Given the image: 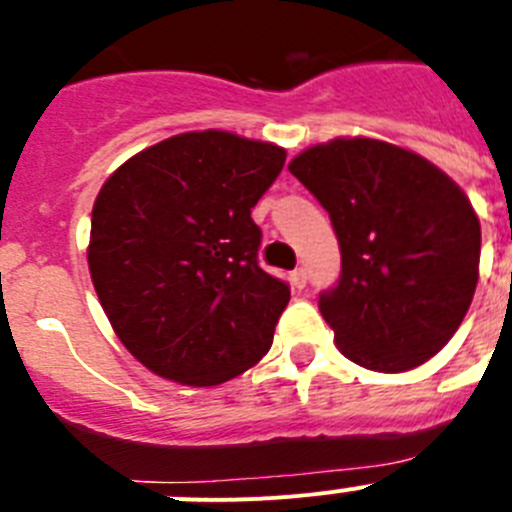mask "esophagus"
Listing matches in <instances>:
<instances>
[{
  "instance_id": "esophagus-1",
  "label": "esophagus",
  "mask_w": 512,
  "mask_h": 512,
  "mask_svg": "<svg viewBox=\"0 0 512 512\" xmlns=\"http://www.w3.org/2000/svg\"><path fill=\"white\" fill-rule=\"evenodd\" d=\"M289 282H292V287H295V289H305V284H307L305 269L292 271V274H289Z\"/></svg>"
}]
</instances>
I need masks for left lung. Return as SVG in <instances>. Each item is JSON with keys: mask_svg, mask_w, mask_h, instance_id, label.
<instances>
[{"mask_svg": "<svg viewBox=\"0 0 512 512\" xmlns=\"http://www.w3.org/2000/svg\"><path fill=\"white\" fill-rule=\"evenodd\" d=\"M289 171L328 210L341 246L320 312L346 359L397 374L436 356L472 305L479 220L428 158L374 138H336Z\"/></svg>", "mask_w": 512, "mask_h": 512, "instance_id": "obj_1", "label": "left lung"}]
</instances>
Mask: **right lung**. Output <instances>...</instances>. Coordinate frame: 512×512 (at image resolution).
Instances as JSON below:
<instances>
[{
  "label": "right lung",
  "instance_id": "1",
  "mask_svg": "<svg viewBox=\"0 0 512 512\" xmlns=\"http://www.w3.org/2000/svg\"><path fill=\"white\" fill-rule=\"evenodd\" d=\"M284 158L225 130L182 133L99 189L89 274L122 346L158 377L215 387L271 348L289 287L259 266L251 207Z\"/></svg>",
  "mask_w": 512,
  "mask_h": 512
}]
</instances>
